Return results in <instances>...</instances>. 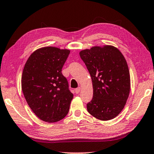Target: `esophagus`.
Here are the masks:
<instances>
[{"label": "esophagus", "mask_w": 154, "mask_h": 154, "mask_svg": "<svg viewBox=\"0 0 154 154\" xmlns=\"http://www.w3.org/2000/svg\"><path fill=\"white\" fill-rule=\"evenodd\" d=\"M80 91V87H78V88L75 89V92H76V94H78Z\"/></svg>", "instance_id": "obj_1"}]
</instances>
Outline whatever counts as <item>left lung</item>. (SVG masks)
<instances>
[{
  "label": "left lung",
  "mask_w": 154,
  "mask_h": 154,
  "mask_svg": "<svg viewBox=\"0 0 154 154\" xmlns=\"http://www.w3.org/2000/svg\"><path fill=\"white\" fill-rule=\"evenodd\" d=\"M80 56L92 78L93 97L87 104L91 115L101 121L117 117L130 92V74L122 53L112 45L94 46L82 50Z\"/></svg>",
  "instance_id": "1"
}]
</instances>
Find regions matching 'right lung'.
I'll list each match as a JSON object with an SVG mask.
<instances>
[{
  "mask_svg": "<svg viewBox=\"0 0 154 154\" xmlns=\"http://www.w3.org/2000/svg\"><path fill=\"white\" fill-rule=\"evenodd\" d=\"M69 50L39 48L31 54L23 68L21 88L28 105L37 117L48 123L64 118L73 94L62 69Z\"/></svg>",
  "mask_w": 154,
  "mask_h": 154,
  "instance_id": "right-lung-1",
  "label": "right lung"
}]
</instances>
